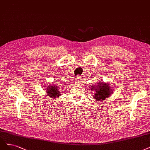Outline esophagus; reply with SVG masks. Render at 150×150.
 <instances>
[{"label": "esophagus", "instance_id": "esophagus-1", "mask_svg": "<svg viewBox=\"0 0 150 150\" xmlns=\"http://www.w3.org/2000/svg\"><path fill=\"white\" fill-rule=\"evenodd\" d=\"M81 77L77 76V77H76V78H75L74 82H76V83H77V84H79V83H81Z\"/></svg>", "mask_w": 150, "mask_h": 150}]
</instances>
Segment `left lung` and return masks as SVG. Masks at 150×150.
Listing matches in <instances>:
<instances>
[{
	"mask_svg": "<svg viewBox=\"0 0 150 150\" xmlns=\"http://www.w3.org/2000/svg\"><path fill=\"white\" fill-rule=\"evenodd\" d=\"M97 82L93 84L91 87V90L92 91V96L94 99L97 101H103L110 97L113 94V87L109 84L108 82H104L102 81H97Z\"/></svg>",
	"mask_w": 150,
	"mask_h": 150,
	"instance_id": "1",
	"label": "left lung"
}]
</instances>
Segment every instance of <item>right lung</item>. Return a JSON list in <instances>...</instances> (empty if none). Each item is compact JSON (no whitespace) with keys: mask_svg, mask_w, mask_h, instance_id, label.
Returning <instances> with one entry per match:
<instances>
[{"mask_svg":"<svg viewBox=\"0 0 150 150\" xmlns=\"http://www.w3.org/2000/svg\"><path fill=\"white\" fill-rule=\"evenodd\" d=\"M58 83V81L55 82V84H53V85H49L48 87H46V94L50 97L52 98V99H55V98H57L59 97L61 94L60 92L61 88L63 89L64 87H61V86L59 85V83ZM59 85H58V84Z\"/></svg>","mask_w":150,"mask_h":150,"instance_id":"1","label":"right lung"}]
</instances>
